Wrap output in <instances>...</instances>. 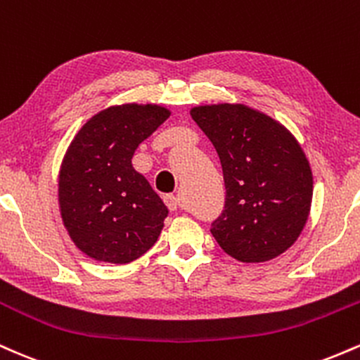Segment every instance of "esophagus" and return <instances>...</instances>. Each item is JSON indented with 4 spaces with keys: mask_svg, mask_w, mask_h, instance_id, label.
I'll use <instances>...</instances> for the list:
<instances>
[{
    "mask_svg": "<svg viewBox=\"0 0 360 360\" xmlns=\"http://www.w3.org/2000/svg\"><path fill=\"white\" fill-rule=\"evenodd\" d=\"M164 201H166L172 212H176V210L179 208V198H177L176 194H166V196H164Z\"/></svg>",
    "mask_w": 360,
    "mask_h": 360,
    "instance_id": "esophagus-1",
    "label": "esophagus"
}]
</instances>
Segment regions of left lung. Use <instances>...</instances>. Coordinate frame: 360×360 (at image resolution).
Segmentation results:
<instances>
[{
    "mask_svg": "<svg viewBox=\"0 0 360 360\" xmlns=\"http://www.w3.org/2000/svg\"><path fill=\"white\" fill-rule=\"evenodd\" d=\"M189 115L221 162L226 205L214 240L240 262L276 259L298 240L311 210L313 174L300 142L243 103L193 106Z\"/></svg>",
    "mask_w": 360,
    "mask_h": 360,
    "instance_id": "obj_1",
    "label": "left lung"
}]
</instances>
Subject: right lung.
<instances>
[{"instance_id":"add662e5","label":"right lung","mask_w":360,"mask_h":360,"mask_svg":"<svg viewBox=\"0 0 360 360\" xmlns=\"http://www.w3.org/2000/svg\"><path fill=\"white\" fill-rule=\"evenodd\" d=\"M169 115L171 110L154 103L108 106L69 143L57 176V201L64 229L88 257L128 264L159 238L169 210L131 166V157Z\"/></svg>"}]
</instances>
